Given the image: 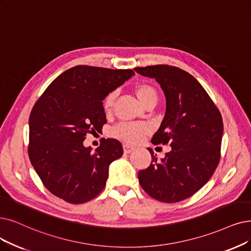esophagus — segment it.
<instances>
[{"label": "esophagus", "mask_w": 251, "mask_h": 251, "mask_svg": "<svg viewBox=\"0 0 251 251\" xmlns=\"http://www.w3.org/2000/svg\"><path fill=\"white\" fill-rule=\"evenodd\" d=\"M135 150V148L133 147V146H129V145H124V152L125 153H126V154H128V153H131L132 151H134Z\"/></svg>", "instance_id": "obj_1"}]
</instances>
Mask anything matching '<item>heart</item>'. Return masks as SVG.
Listing matches in <instances>:
<instances>
[{"instance_id": "b5f03b06", "label": "heart", "mask_w": 251, "mask_h": 251, "mask_svg": "<svg viewBox=\"0 0 251 251\" xmlns=\"http://www.w3.org/2000/svg\"><path fill=\"white\" fill-rule=\"evenodd\" d=\"M134 92L143 106L150 102H156L157 93L155 88L148 83H139L134 87ZM115 101V93L107 96L104 101V109L110 111ZM146 126L140 124H122L114 129V135L129 143H136L146 134Z\"/></svg>"}]
</instances>
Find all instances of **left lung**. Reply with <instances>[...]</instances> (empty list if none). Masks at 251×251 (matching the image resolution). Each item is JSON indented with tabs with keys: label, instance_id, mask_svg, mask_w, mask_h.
<instances>
[{
	"label": "left lung",
	"instance_id": "8db88e82",
	"mask_svg": "<svg viewBox=\"0 0 251 251\" xmlns=\"http://www.w3.org/2000/svg\"><path fill=\"white\" fill-rule=\"evenodd\" d=\"M153 78L166 97V113L152 144H169L171 151L157 159L151 148L150 166L138 173L139 182L153 199L176 203L196 194L213 175L220 158L222 114L189 73L168 65L136 68Z\"/></svg>",
	"mask_w": 251,
	"mask_h": 251
}]
</instances>
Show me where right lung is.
Returning a JSON list of instances; mask_svg holds the SVG:
<instances>
[{"label": "right lung", "instance_id": "right-lung-1", "mask_svg": "<svg viewBox=\"0 0 251 251\" xmlns=\"http://www.w3.org/2000/svg\"><path fill=\"white\" fill-rule=\"evenodd\" d=\"M133 70L76 66L55 78L36 102L28 119V156L52 195L82 204L102 192L109 166L124 154L116 139H104L95 151L87 133L107 123L103 100L124 84Z\"/></svg>", "mask_w": 251, "mask_h": 251}]
</instances>
